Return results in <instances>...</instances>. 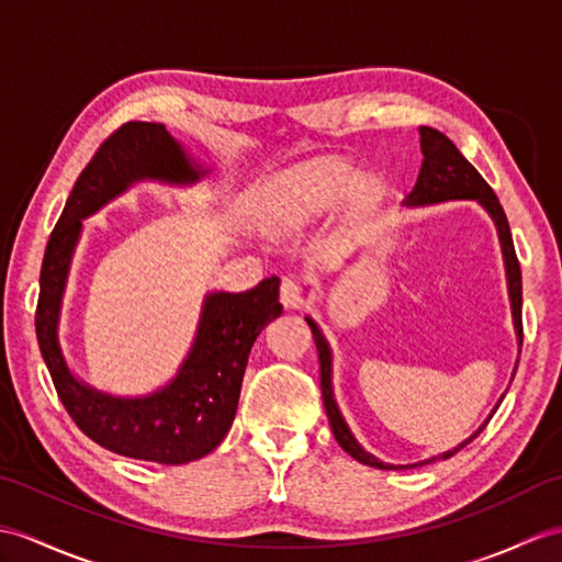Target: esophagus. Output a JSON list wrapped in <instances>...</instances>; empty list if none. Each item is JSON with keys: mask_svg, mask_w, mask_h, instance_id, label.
I'll return each mask as SVG.
<instances>
[{"mask_svg": "<svg viewBox=\"0 0 562 562\" xmlns=\"http://www.w3.org/2000/svg\"><path fill=\"white\" fill-rule=\"evenodd\" d=\"M280 302L284 308H302V304H304L302 284H299L294 278H282Z\"/></svg>", "mask_w": 562, "mask_h": 562, "instance_id": "esophagus-1", "label": "esophagus"}]
</instances>
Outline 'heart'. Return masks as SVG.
Here are the masks:
<instances>
[{"instance_id": "1", "label": "heart", "mask_w": 562, "mask_h": 562, "mask_svg": "<svg viewBox=\"0 0 562 562\" xmlns=\"http://www.w3.org/2000/svg\"><path fill=\"white\" fill-rule=\"evenodd\" d=\"M351 207H367L375 201L378 184L369 175H355L349 162L323 158L296 165L282 181V191L272 205V222L280 232H296L323 217L342 199Z\"/></svg>"}]
</instances>
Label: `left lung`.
I'll return each mask as SVG.
<instances>
[{
	"instance_id": "obj_1",
	"label": "left lung",
	"mask_w": 562,
	"mask_h": 562,
	"mask_svg": "<svg viewBox=\"0 0 562 562\" xmlns=\"http://www.w3.org/2000/svg\"><path fill=\"white\" fill-rule=\"evenodd\" d=\"M419 136H422V169L419 177H416V184L412 189V193L407 195V205H430V203H442V201H476L484 211L493 217V225L498 229V239H501V249H503V260H505V276H507V294H510V306H513V321H515V333L517 340L521 347V270H519V260L515 254V244H513V234H510V225H507V217L503 205L498 201V195L493 193V189L486 184V179L476 172V167L469 162L464 155L458 150V146L446 136L440 134L438 128L430 126H419ZM308 328L313 333V342H316L318 349V361H321V390H323V404H325V414L330 419V428L335 440L340 442V448L351 454L357 462L369 464L375 469H407V467H416V464H407V467H393L385 464L378 458H373L371 452L363 450L357 438L351 436V430L347 426V422L342 419L340 409H337V402L333 395V351L328 340H325L321 328L316 325V321L306 316ZM517 371V367H515ZM503 397L495 404V409L501 407ZM495 409L491 412V416L495 414ZM491 416L484 422V426L491 422ZM484 426H479V430H474L472 436L467 440H462L458 448H452L442 454H436V458L424 460L419 464H428L436 460H448L452 458L454 452L462 450L467 442H472Z\"/></svg>"
}]
</instances>
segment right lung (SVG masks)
<instances>
[{
  "mask_svg": "<svg viewBox=\"0 0 562 562\" xmlns=\"http://www.w3.org/2000/svg\"><path fill=\"white\" fill-rule=\"evenodd\" d=\"M203 169L165 124L126 122L102 143L69 193L49 234L35 333L57 395L76 426L116 454L160 464H187L213 452L237 414L241 381L256 337L282 313L280 278L249 292H211L203 299L193 345L177 375L143 397L100 393L71 373L59 345V313L83 222L136 181L189 187Z\"/></svg>",
  "mask_w": 562,
  "mask_h": 562,
  "instance_id": "1",
  "label": "right lung"
}]
</instances>
